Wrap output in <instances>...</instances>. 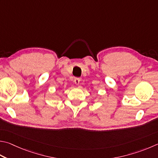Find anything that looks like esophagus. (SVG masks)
Instances as JSON below:
<instances>
[{
  "label": "esophagus",
  "mask_w": 158,
  "mask_h": 158,
  "mask_svg": "<svg viewBox=\"0 0 158 158\" xmlns=\"http://www.w3.org/2000/svg\"><path fill=\"white\" fill-rule=\"evenodd\" d=\"M80 81H81V79H80L79 78H78V77H77V78L74 79V84H75L76 85H79V83H80Z\"/></svg>",
  "instance_id": "1"
}]
</instances>
